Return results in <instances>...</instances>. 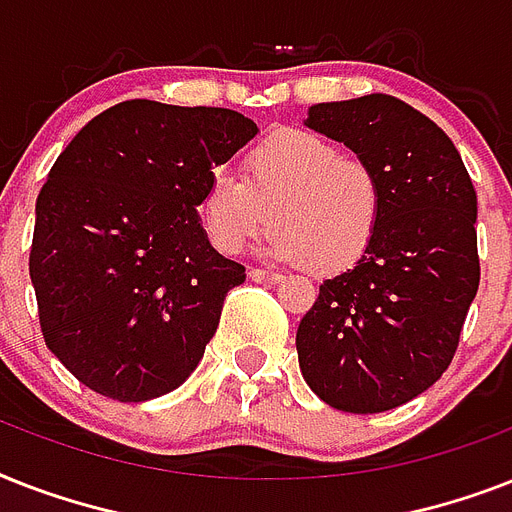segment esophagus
Returning <instances> with one entry per match:
<instances>
[{
	"instance_id": "esophagus-1",
	"label": "esophagus",
	"mask_w": 512,
	"mask_h": 512,
	"mask_svg": "<svg viewBox=\"0 0 512 512\" xmlns=\"http://www.w3.org/2000/svg\"><path fill=\"white\" fill-rule=\"evenodd\" d=\"M249 279L255 281V284H279L281 276L279 273L263 271V268H252V271H249Z\"/></svg>"
}]
</instances>
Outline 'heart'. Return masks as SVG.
<instances>
[{
    "label": "heart",
    "mask_w": 512,
    "mask_h": 512,
    "mask_svg": "<svg viewBox=\"0 0 512 512\" xmlns=\"http://www.w3.org/2000/svg\"><path fill=\"white\" fill-rule=\"evenodd\" d=\"M385 207L380 172L332 140L281 130L247 154V177L217 170L199 199L209 241L239 255L276 231L265 255L305 263L313 273H342L364 260Z\"/></svg>",
    "instance_id": "heart-1"
}]
</instances>
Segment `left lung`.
<instances>
[{"label": "left lung", "instance_id": "obj_1", "mask_svg": "<svg viewBox=\"0 0 512 512\" xmlns=\"http://www.w3.org/2000/svg\"><path fill=\"white\" fill-rule=\"evenodd\" d=\"M305 124L380 172L364 260L319 287L297 327L305 382L340 412H388L449 369L478 292L476 188L441 127L390 95L319 103Z\"/></svg>", "mask_w": 512, "mask_h": 512}]
</instances>
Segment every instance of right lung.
I'll return each mask as SVG.
<instances>
[{"mask_svg": "<svg viewBox=\"0 0 512 512\" xmlns=\"http://www.w3.org/2000/svg\"><path fill=\"white\" fill-rule=\"evenodd\" d=\"M255 135L231 108L124 100L52 164L28 273L44 342L82 385L138 404L199 366L247 273L209 244L196 207Z\"/></svg>", "mask_w": 512, "mask_h": 512, "instance_id": "1", "label": "right lung"}]
</instances>
